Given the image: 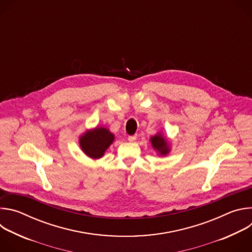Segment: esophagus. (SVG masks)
<instances>
[{
    "label": "esophagus",
    "mask_w": 252,
    "mask_h": 252,
    "mask_svg": "<svg viewBox=\"0 0 252 252\" xmlns=\"http://www.w3.org/2000/svg\"><path fill=\"white\" fill-rule=\"evenodd\" d=\"M136 134H133V135H129L128 137H127V139H128V141H130V142H132V141H134L135 139H136Z\"/></svg>",
    "instance_id": "obj_1"
}]
</instances>
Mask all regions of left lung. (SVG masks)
Listing matches in <instances>:
<instances>
[{"label":"left lung","mask_w":252,"mask_h":252,"mask_svg":"<svg viewBox=\"0 0 252 252\" xmlns=\"http://www.w3.org/2000/svg\"><path fill=\"white\" fill-rule=\"evenodd\" d=\"M151 142L153 148L160 155V156H166L169 152V146H168V141L162 136L160 132L157 133L156 135L151 137Z\"/></svg>","instance_id":"obj_1"}]
</instances>
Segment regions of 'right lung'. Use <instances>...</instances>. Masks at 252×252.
<instances>
[{"label":"right lung","instance_id":"1","mask_svg":"<svg viewBox=\"0 0 252 252\" xmlns=\"http://www.w3.org/2000/svg\"><path fill=\"white\" fill-rule=\"evenodd\" d=\"M115 139L114 133L105 127H95L87 130L80 137V147L82 151L91 158H100Z\"/></svg>","mask_w":252,"mask_h":252}]
</instances>
